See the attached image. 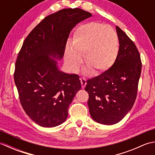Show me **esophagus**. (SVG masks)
<instances>
[{
    "instance_id": "1",
    "label": "esophagus",
    "mask_w": 155,
    "mask_h": 155,
    "mask_svg": "<svg viewBox=\"0 0 155 155\" xmlns=\"http://www.w3.org/2000/svg\"><path fill=\"white\" fill-rule=\"evenodd\" d=\"M80 80H81V82L82 87H83V88H84L85 87V86H86V84H87L86 79H85V78H83V77H81V78H80Z\"/></svg>"
}]
</instances>
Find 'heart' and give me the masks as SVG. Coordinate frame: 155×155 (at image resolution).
Returning a JSON list of instances; mask_svg holds the SVG:
<instances>
[{"label": "heart", "instance_id": "obj_1", "mask_svg": "<svg viewBox=\"0 0 155 155\" xmlns=\"http://www.w3.org/2000/svg\"><path fill=\"white\" fill-rule=\"evenodd\" d=\"M118 53V37L113 28L97 22L80 26L71 42V49L65 51V61L72 71L76 72L84 57V66L92 74L98 75L114 64Z\"/></svg>", "mask_w": 155, "mask_h": 155}]
</instances>
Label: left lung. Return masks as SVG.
Returning <instances> with one entry per match:
<instances>
[{
	"label": "left lung",
	"instance_id": "left-lung-1",
	"mask_svg": "<svg viewBox=\"0 0 155 155\" xmlns=\"http://www.w3.org/2000/svg\"><path fill=\"white\" fill-rule=\"evenodd\" d=\"M119 50L108 71L87 81L88 106L93 119L106 125L120 121L137 98L142 62L139 52L125 32L116 26Z\"/></svg>",
	"mask_w": 155,
	"mask_h": 155
}]
</instances>
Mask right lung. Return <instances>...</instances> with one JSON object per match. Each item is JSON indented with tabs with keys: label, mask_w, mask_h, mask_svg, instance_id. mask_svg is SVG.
<instances>
[{
	"label": "right lung",
	"mask_w": 155,
	"mask_h": 155,
	"mask_svg": "<svg viewBox=\"0 0 155 155\" xmlns=\"http://www.w3.org/2000/svg\"><path fill=\"white\" fill-rule=\"evenodd\" d=\"M92 16L81 8H64L45 17L26 38L15 64L14 80L23 109L42 127L63 123L81 83L77 74L60 71L72 29Z\"/></svg>",
	"instance_id": "1"
}]
</instances>
